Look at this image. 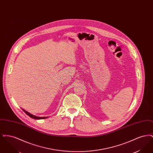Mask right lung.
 Masks as SVG:
<instances>
[{"label":"right lung","instance_id":"1","mask_svg":"<svg viewBox=\"0 0 153 153\" xmlns=\"http://www.w3.org/2000/svg\"><path fill=\"white\" fill-rule=\"evenodd\" d=\"M23 109V111L28 115V116H29L30 117H31V118H33V119H45V118H47L48 117H36V116H35V115H32V114H30L29 112H28L27 111H26L25 109Z\"/></svg>","mask_w":153,"mask_h":153}]
</instances>
